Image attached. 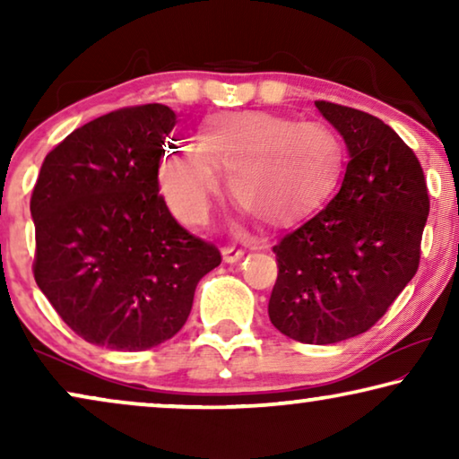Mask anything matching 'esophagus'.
Listing matches in <instances>:
<instances>
[{"label":"esophagus","mask_w":459,"mask_h":459,"mask_svg":"<svg viewBox=\"0 0 459 459\" xmlns=\"http://www.w3.org/2000/svg\"><path fill=\"white\" fill-rule=\"evenodd\" d=\"M244 256V250L242 248H236V247H225L223 248V261L225 263H238Z\"/></svg>","instance_id":"esophagus-1"}]
</instances>
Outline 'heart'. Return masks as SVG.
<instances>
[{
    "label": "heart",
    "mask_w": 459,
    "mask_h": 459,
    "mask_svg": "<svg viewBox=\"0 0 459 459\" xmlns=\"http://www.w3.org/2000/svg\"><path fill=\"white\" fill-rule=\"evenodd\" d=\"M344 142L325 121L273 112H225L204 123L196 150L160 162L169 209L186 223H204L219 192L215 169L230 173L231 200L269 228H288L316 212L341 181Z\"/></svg>",
    "instance_id": "1"
}]
</instances>
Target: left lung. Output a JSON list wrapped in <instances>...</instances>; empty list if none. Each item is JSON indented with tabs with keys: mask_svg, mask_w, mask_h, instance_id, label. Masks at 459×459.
I'll use <instances>...</instances> for the list:
<instances>
[{
	"mask_svg": "<svg viewBox=\"0 0 459 459\" xmlns=\"http://www.w3.org/2000/svg\"><path fill=\"white\" fill-rule=\"evenodd\" d=\"M316 106L347 142L349 165L336 196L273 247L269 319L294 341L332 344L372 328L416 275L430 198L418 156L386 123Z\"/></svg>",
	"mask_w": 459,
	"mask_h": 459,
	"instance_id": "left-lung-1",
	"label": "left lung"
}]
</instances>
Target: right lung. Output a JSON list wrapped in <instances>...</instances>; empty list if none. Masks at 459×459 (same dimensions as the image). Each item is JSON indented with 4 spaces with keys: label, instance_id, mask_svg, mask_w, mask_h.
Returning <instances> with one entry per match:
<instances>
[{
    "label": "right lung",
    "instance_id": "1",
    "mask_svg": "<svg viewBox=\"0 0 459 459\" xmlns=\"http://www.w3.org/2000/svg\"><path fill=\"white\" fill-rule=\"evenodd\" d=\"M175 112L127 106L66 135L43 160L30 196L33 275L83 341L146 351L184 328L194 290L221 263L159 194Z\"/></svg>",
    "mask_w": 459,
    "mask_h": 459
}]
</instances>
